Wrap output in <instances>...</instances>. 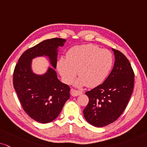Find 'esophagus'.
<instances>
[{"label":"esophagus","instance_id":"34e87169","mask_svg":"<svg viewBox=\"0 0 147 147\" xmlns=\"http://www.w3.org/2000/svg\"><path fill=\"white\" fill-rule=\"evenodd\" d=\"M82 93V92L80 91V90L74 89V88H71V94L72 96H74V97L81 95Z\"/></svg>","mask_w":147,"mask_h":147}]
</instances>
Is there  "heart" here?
I'll list each match as a JSON object with an SVG mask.
<instances>
[{"label": "heart", "mask_w": 147, "mask_h": 147, "mask_svg": "<svg viewBox=\"0 0 147 147\" xmlns=\"http://www.w3.org/2000/svg\"><path fill=\"white\" fill-rule=\"evenodd\" d=\"M113 57L109 50L93 44L73 47L67 53V59L61 58L57 67L63 80L71 83L77 75L76 84L95 87L101 84L111 69Z\"/></svg>", "instance_id": "heart-1"}]
</instances>
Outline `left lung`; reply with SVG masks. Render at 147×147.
Listing matches in <instances>:
<instances>
[{
  "instance_id": "obj_1",
  "label": "left lung",
  "mask_w": 147,
  "mask_h": 147,
  "mask_svg": "<svg viewBox=\"0 0 147 147\" xmlns=\"http://www.w3.org/2000/svg\"><path fill=\"white\" fill-rule=\"evenodd\" d=\"M112 50L115 62L111 73L102 84L85 93L89 101L83 110L84 117L88 123L98 127L119 119L134 89V72L129 60L119 50Z\"/></svg>"
}]
</instances>
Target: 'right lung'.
I'll use <instances>...</instances> for the list:
<instances>
[{"label":"right lung","instance_id":"1","mask_svg":"<svg viewBox=\"0 0 147 147\" xmlns=\"http://www.w3.org/2000/svg\"><path fill=\"white\" fill-rule=\"evenodd\" d=\"M65 41L52 38L28 48L22 54L14 69L13 84L23 110L31 119L41 123L51 122L59 116L70 97V87L60 82L53 68H49L43 76L32 73L31 60L39 56H48L56 68L57 50Z\"/></svg>","mask_w":147,"mask_h":147}]
</instances>
